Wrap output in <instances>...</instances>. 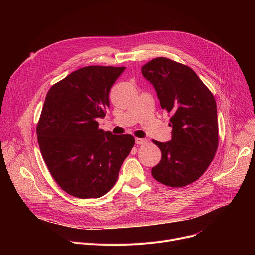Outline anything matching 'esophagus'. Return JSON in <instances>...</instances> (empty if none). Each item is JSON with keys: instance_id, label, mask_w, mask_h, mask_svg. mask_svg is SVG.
<instances>
[{"instance_id": "obj_1", "label": "esophagus", "mask_w": 255, "mask_h": 255, "mask_svg": "<svg viewBox=\"0 0 255 255\" xmlns=\"http://www.w3.org/2000/svg\"><path fill=\"white\" fill-rule=\"evenodd\" d=\"M135 141H136V144H139V145L147 143V139H143V138H136Z\"/></svg>"}]
</instances>
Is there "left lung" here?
Here are the masks:
<instances>
[{
  "label": "left lung",
  "instance_id": "obj_1",
  "mask_svg": "<svg viewBox=\"0 0 255 255\" xmlns=\"http://www.w3.org/2000/svg\"><path fill=\"white\" fill-rule=\"evenodd\" d=\"M142 75L154 87L161 108L171 114V140H153L162 156L151 173L165 186H188L206 171L218 148L215 98L191 67L165 57L143 65Z\"/></svg>",
  "mask_w": 255,
  "mask_h": 255
}]
</instances>
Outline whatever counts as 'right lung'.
<instances>
[{
	"label": "right lung",
	"mask_w": 255,
	"mask_h": 255,
	"mask_svg": "<svg viewBox=\"0 0 255 255\" xmlns=\"http://www.w3.org/2000/svg\"><path fill=\"white\" fill-rule=\"evenodd\" d=\"M125 67L80 68L48 91L37 124L42 157L57 185L80 198H100L117 181L135 144L132 135L99 129L109 93Z\"/></svg>",
	"instance_id": "obj_1"
}]
</instances>
